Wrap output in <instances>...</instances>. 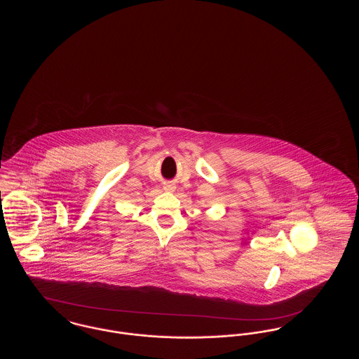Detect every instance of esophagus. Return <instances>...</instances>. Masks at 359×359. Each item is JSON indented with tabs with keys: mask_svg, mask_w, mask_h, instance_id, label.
<instances>
[{
	"mask_svg": "<svg viewBox=\"0 0 359 359\" xmlns=\"http://www.w3.org/2000/svg\"><path fill=\"white\" fill-rule=\"evenodd\" d=\"M173 186H167V187H165V189H167V191H173Z\"/></svg>",
	"mask_w": 359,
	"mask_h": 359,
	"instance_id": "esophagus-1",
	"label": "esophagus"
}]
</instances>
